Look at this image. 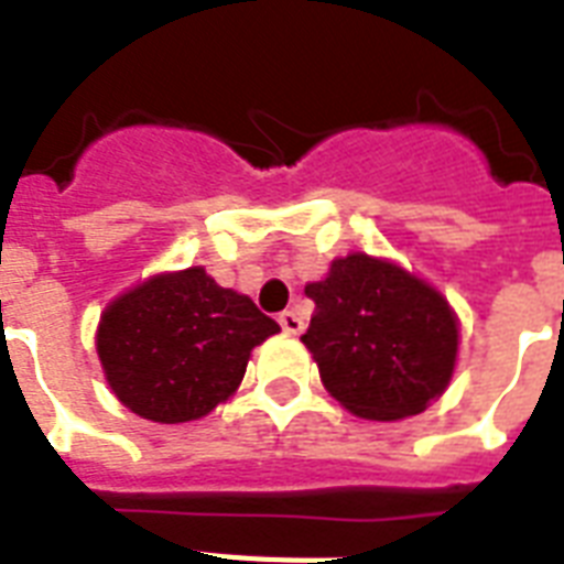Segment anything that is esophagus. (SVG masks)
<instances>
[{
	"label": "esophagus",
	"mask_w": 564,
	"mask_h": 564,
	"mask_svg": "<svg viewBox=\"0 0 564 564\" xmlns=\"http://www.w3.org/2000/svg\"><path fill=\"white\" fill-rule=\"evenodd\" d=\"M281 327H283V334H301L304 330V316H301L299 310H286V313H281Z\"/></svg>",
	"instance_id": "obj_1"
}]
</instances>
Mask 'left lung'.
I'll use <instances>...</instances> for the list:
<instances>
[{"mask_svg":"<svg viewBox=\"0 0 564 564\" xmlns=\"http://www.w3.org/2000/svg\"><path fill=\"white\" fill-rule=\"evenodd\" d=\"M307 345L327 392L371 421L419 415L454 375L459 330L447 301L401 265L369 254L334 260L307 283Z\"/></svg>","mask_w":564,"mask_h":564,"instance_id":"8db88e82","label":"left lung"}]
</instances>
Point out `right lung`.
<instances>
[{
    "label": "right lung",
    "mask_w": 564,
    "mask_h": 564,
    "mask_svg": "<svg viewBox=\"0 0 564 564\" xmlns=\"http://www.w3.org/2000/svg\"><path fill=\"white\" fill-rule=\"evenodd\" d=\"M274 318L193 265L126 292L99 322V360L128 410L161 424L202 419L237 392Z\"/></svg>",
    "instance_id": "right-lung-1"
}]
</instances>
